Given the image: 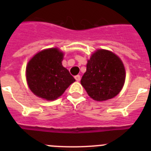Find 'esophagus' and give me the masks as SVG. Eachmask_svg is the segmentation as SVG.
Listing matches in <instances>:
<instances>
[{
	"label": "esophagus",
	"mask_w": 151,
	"mask_h": 151,
	"mask_svg": "<svg viewBox=\"0 0 151 151\" xmlns=\"http://www.w3.org/2000/svg\"><path fill=\"white\" fill-rule=\"evenodd\" d=\"M75 78H76V80L77 82H79L80 79H81V76H80L79 75H77V76H75Z\"/></svg>",
	"instance_id": "1"
}]
</instances>
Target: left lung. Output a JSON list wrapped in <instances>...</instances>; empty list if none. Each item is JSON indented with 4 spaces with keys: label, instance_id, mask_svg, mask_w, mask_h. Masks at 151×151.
I'll return each mask as SVG.
<instances>
[{
    "label": "left lung",
    "instance_id": "obj_1",
    "mask_svg": "<svg viewBox=\"0 0 151 151\" xmlns=\"http://www.w3.org/2000/svg\"><path fill=\"white\" fill-rule=\"evenodd\" d=\"M125 79V68L121 60L109 50H98L88 61L81 84L91 98L103 101L116 96Z\"/></svg>",
    "mask_w": 151,
    "mask_h": 151
}]
</instances>
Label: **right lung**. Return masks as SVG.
Wrapping results in <instances>:
<instances>
[{
  "mask_svg": "<svg viewBox=\"0 0 151 151\" xmlns=\"http://www.w3.org/2000/svg\"><path fill=\"white\" fill-rule=\"evenodd\" d=\"M63 54L57 48L44 50L35 55L26 67L30 90L38 97L54 101L76 81L62 65Z\"/></svg>",
  "mask_w": 151,
  "mask_h": 151,
  "instance_id": "obj_1",
  "label": "right lung"
}]
</instances>
